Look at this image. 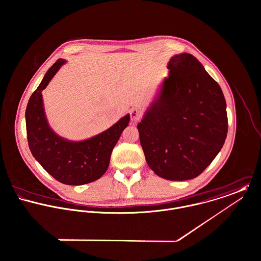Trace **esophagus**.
Listing matches in <instances>:
<instances>
[{"label":"esophagus","instance_id":"obj_1","mask_svg":"<svg viewBox=\"0 0 261 261\" xmlns=\"http://www.w3.org/2000/svg\"><path fill=\"white\" fill-rule=\"evenodd\" d=\"M142 116V112L140 109L137 108H133L130 110V117L132 121H138Z\"/></svg>","mask_w":261,"mask_h":261}]
</instances>
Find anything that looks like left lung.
Listing matches in <instances>:
<instances>
[{
	"mask_svg": "<svg viewBox=\"0 0 261 261\" xmlns=\"http://www.w3.org/2000/svg\"><path fill=\"white\" fill-rule=\"evenodd\" d=\"M167 68L156 101L137 128L147 164L157 175L187 180L200 175L225 143L226 101L194 55H174Z\"/></svg>",
	"mask_w": 261,
	"mask_h": 261,
	"instance_id": "1",
	"label": "left lung"
}]
</instances>
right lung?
Segmentation results:
<instances>
[{"mask_svg": "<svg viewBox=\"0 0 261 261\" xmlns=\"http://www.w3.org/2000/svg\"><path fill=\"white\" fill-rule=\"evenodd\" d=\"M64 63L63 59L56 60L29 99L25 113L27 139L32 155L56 180L81 186L99 179L107 171L112 150L128 126L130 115L84 141H69L56 135L47 123L41 92Z\"/></svg>", "mask_w": 261, "mask_h": 261, "instance_id": "add662e5", "label": "right lung"}]
</instances>
